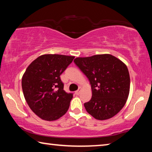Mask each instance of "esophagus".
<instances>
[{"label":"esophagus","mask_w":152,"mask_h":152,"mask_svg":"<svg viewBox=\"0 0 152 152\" xmlns=\"http://www.w3.org/2000/svg\"><path fill=\"white\" fill-rule=\"evenodd\" d=\"M81 91H82V88H80H80H78V91H76L75 92V94H76V95H79V94H80V93Z\"/></svg>","instance_id":"34e87169"}]
</instances>
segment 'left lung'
I'll return each instance as SVG.
<instances>
[{
	"mask_svg": "<svg viewBox=\"0 0 152 152\" xmlns=\"http://www.w3.org/2000/svg\"><path fill=\"white\" fill-rule=\"evenodd\" d=\"M74 61L91 84L92 98L84 104L86 111L98 120L114 117L124 107L129 93L127 66L110 54L76 58Z\"/></svg>",
	"mask_w": 152,
	"mask_h": 152,
	"instance_id": "1",
	"label": "left lung"
}]
</instances>
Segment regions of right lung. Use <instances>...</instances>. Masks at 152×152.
<instances>
[{
    "label": "right lung",
    "mask_w": 152,
    "mask_h": 152,
    "mask_svg": "<svg viewBox=\"0 0 152 152\" xmlns=\"http://www.w3.org/2000/svg\"><path fill=\"white\" fill-rule=\"evenodd\" d=\"M74 58L59 54L42 55L25 70L22 78L24 97L30 109L41 119L55 121L68 111L73 94L64 91L60 76Z\"/></svg>",
    "instance_id": "right-lung-1"
}]
</instances>
